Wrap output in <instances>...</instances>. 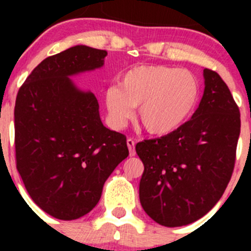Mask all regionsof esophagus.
Returning <instances> with one entry per match:
<instances>
[{"instance_id": "obj_1", "label": "esophagus", "mask_w": 251, "mask_h": 251, "mask_svg": "<svg viewBox=\"0 0 251 251\" xmlns=\"http://www.w3.org/2000/svg\"><path fill=\"white\" fill-rule=\"evenodd\" d=\"M126 143H127L128 151H130V156H133L136 154V151H135V141H133L132 138H127Z\"/></svg>"}]
</instances>
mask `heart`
I'll return each instance as SVG.
<instances>
[{
  "instance_id": "obj_1",
  "label": "heart",
  "mask_w": 251,
  "mask_h": 251,
  "mask_svg": "<svg viewBox=\"0 0 251 251\" xmlns=\"http://www.w3.org/2000/svg\"><path fill=\"white\" fill-rule=\"evenodd\" d=\"M201 83L193 73L166 65H140L127 70L119 85L104 91L108 123L120 128L138 107L147 132L168 135L183 125L198 104Z\"/></svg>"
}]
</instances>
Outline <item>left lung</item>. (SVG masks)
<instances>
[{
    "mask_svg": "<svg viewBox=\"0 0 251 251\" xmlns=\"http://www.w3.org/2000/svg\"><path fill=\"white\" fill-rule=\"evenodd\" d=\"M205 88L191 120L160 138L136 144L144 165L140 201L156 224L186 226L224 194L235 163L240 113L228 86L204 69Z\"/></svg>",
    "mask_w": 251,
    "mask_h": 251,
    "instance_id": "8db88e82",
    "label": "left lung"
}]
</instances>
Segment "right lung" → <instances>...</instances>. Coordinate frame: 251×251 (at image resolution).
Returning <instances> with one entry per match:
<instances>
[{
  "mask_svg": "<svg viewBox=\"0 0 251 251\" xmlns=\"http://www.w3.org/2000/svg\"><path fill=\"white\" fill-rule=\"evenodd\" d=\"M107 54L83 45L68 48L42 60L18 91L17 170L32 201L55 219L90 212L128 155L125 136L102 124L95 95L70 78L103 67Z\"/></svg>",
  "mask_w": 251,
  "mask_h": 251,
  "instance_id": "right-lung-1",
  "label": "right lung"
}]
</instances>
